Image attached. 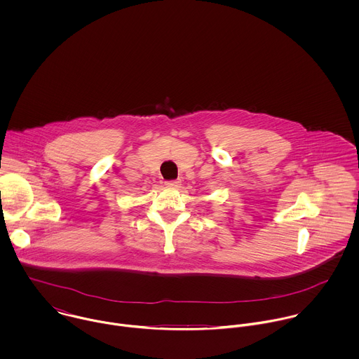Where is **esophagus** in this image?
<instances>
[{
	"instance_id": "1",
	"label": "esophagus",
	"mask_w": 359,
	"mask_h": 359,
	"mask_svg": "<svg viewBox=\"0 0 359 359\" xmlns=\"http://www.w3.org/2000/svg\"><path fill=\"white\" fill-rule=\"evenodd\" d=\"M165 185L170 188H178L181 185V181H167Z\"/></svg>"
}]
</instances>
